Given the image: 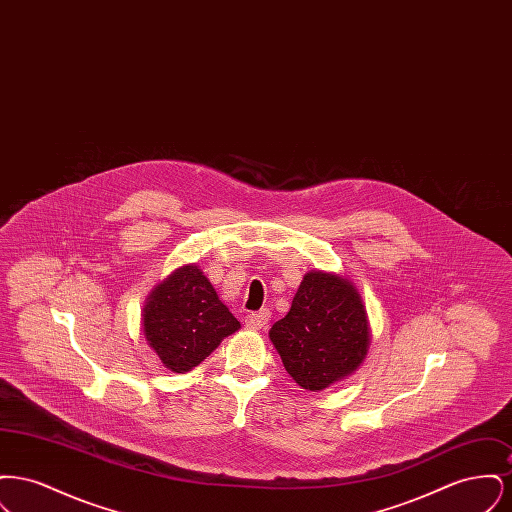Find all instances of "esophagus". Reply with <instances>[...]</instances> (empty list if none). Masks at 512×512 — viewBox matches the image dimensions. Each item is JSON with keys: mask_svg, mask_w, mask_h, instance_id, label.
Wrapping results in <instances>:
<instances>
[{"mask_svg": "<svg viewBox=\"0 0 512 512\" xmlns=\"http://www.w3.org/2000/svg\"><path fill=\"white\" fill-rule=\"evenodd\" d=\"M268 320H270V313H268V309H263V311H259V313L247 315V317H245V326H247L249 330H261V328L267 326Z\"/></svg>", "mask_w": 512, "mask_h": 512, "instance_id": "esophagus-1", "label": "esophagus"}]
</instances>
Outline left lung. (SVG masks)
<instances>
[{
	"label": "left lung",
	"mask_w": 512,
	"mask_h": 512,
	"mask_svg": "<svg viewBox=\"0 0 512 512\" xmlns=\"http://www.w3.org/2000/svg\"><path fill=\"white\" fill-rule=\"evenodd\" d=\"M288 374L303 390L320 391L363 363L370 328L361 293L336 274H305L292 309L268 332Z\"/></svg>",
	"instance_id": "8db88e82"
}]
</instances>
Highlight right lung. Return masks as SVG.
<instances>
[{
    "instance_id": "add662e5",
    "label": "right lung",
    "mask_w": 512,
    "mask_h": 512,
    "mask_svg": "<svg viewBox=\"0 0 512 512\" xmlns=\"http://www.w3.org/2000/svg\"><path fill=\"white\" fill-rule=\"evenodd\" d=\"M240 328L197 265L174 270L147 297L144 336L172 372H188Z\"/></svg>"
}]
</instances>
